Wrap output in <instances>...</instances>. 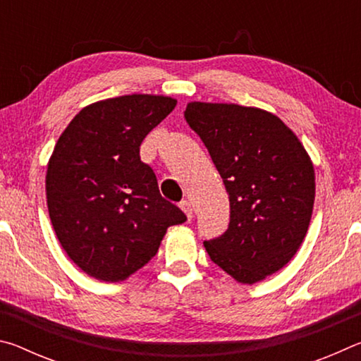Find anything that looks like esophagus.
<instances>
[{
  "label": "esophagus",
  "instance_id": "1",
  "mask_svg": "<svg viewBox=\"0 0 361 361\" xmlns=\"http://www.w3.org/2000/svg\"><path fill=\"white\" fill-rule=\"evenodd\" d=\"M180 209L186 213L188 219H191L194 215H192V207H191V202L189 200H181L180 202Z\"/></svg>",
  "mask_w": 361,
  "mask_h": 361
}]
</instances>
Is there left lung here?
<instances>
[{
  "mask_svg": "<svg viewBox=\"0 0 361 361\" xmlns=\"http://www.w3.org/2000/svg\"><path fill=\"white\" fill-rule=\"evenodd\" d=\"M185 119L229 195L228 229L204 242L207 253L239 282H259L304 240L315 199L312 162L295 133L262 109L192 102Z\"/></svg>",
  "mask_w": 361,
  "mask_h": 361,
  "instance_id": "1",
  "label": "left lung"
}]
</instances>
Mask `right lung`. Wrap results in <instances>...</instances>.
Segmentation results:
<instances>
[{
  "instance_id": "right-lung-1",
  "label": "right lung",
  "mask_w": 361,
  "mask_h": 361,
  "mask_svg": "<svg viewBox=\"0 0 361 361\" xmlns=\"http://www.w3.org/2000/svg\"><path fill=\"white\" fill-rule=\"evenodd\" d=\"M176 100L124 95L81 109L47 166L51 223L71 261L90 277L119 282L157 253L170 226L186 215L159 192L140 145Z\"/></svg>"
}]
</instances>
